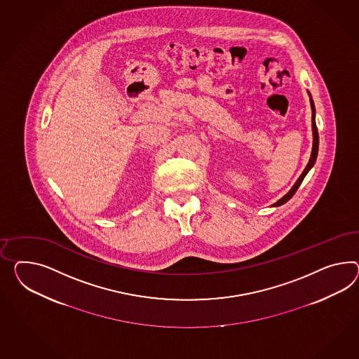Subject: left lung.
<instances>
[{
	"label": "left lung",
	"mask_w": 359,
	"mask_h": 359,
	"mask_svg": "<svg viewBox=\"0 0 359 359\" xmlns=\"http://www.w3.org/2000/svg\"><path fill=\"white\" fill-rule=\"evenodd\" d=\"M310 95V93H309ZM310 102H311V109H313V152H311V157H310V161H309V164L307 166L304 168V172H302V175L301 177L297 180V182H295L294 186L292 187V190L289 191V193L286 194L285 196H283L276 204H273V205H281V204H284V203L287 202L293 195H294L295 191L298 190V187L301 186L302 184V181H304V177L306 175L309 173V170L313 168V164H315V161H316V157H318V149H319V134H318V128H316V122H315V105H313V99H311V95H310Z\"/></svg>",
	"instance_id": "left-lung-1"
}]
</instances>
